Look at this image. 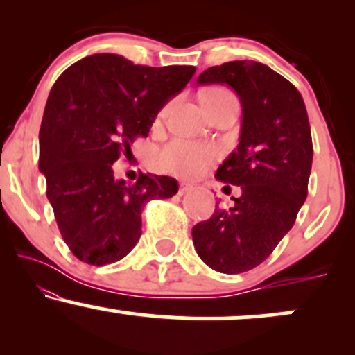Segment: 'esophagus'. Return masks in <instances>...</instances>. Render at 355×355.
Listing matches in <instances>:
<instances>
[{"instance_id":"34e87169","label":"esophagus","mask_w":355,"mask_h":355,"mask_svg":"<svg viewBox=\"0 0 355 355\" xmlns=\"http://www.w3.org/2000/svg\"><path fill=\"white\" fill-rule=\"evenodd\" d=\"M191 190V185H187V183H182L180 189H178V195H185Z\"/></svg>"}]
</instances>
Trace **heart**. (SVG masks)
I'll return each mask as SVG.
<instances>
[{"instance_id": "b5f03b06", "label": "heart", "mask_w": 355, "mask_h": 355, "mask_svg": "<svg viewBox=\"0 0 355 355\" xmlns=\"http://www.w3.org/2000/svg\"><path fill=\"white\" fill-rule=\"evenodd\" d=\"M232 93L223 88H211L205 93L203 100H215L222 96H229ZM168 112L165 107L158 112V120H162ZM220 157V150L215 145L195 144V141L187 140H172L166 144L158 155V164L165 172L178 175V177L195 178L205 172L209 166L217 162Z\"/></svg>"}]
</instances>
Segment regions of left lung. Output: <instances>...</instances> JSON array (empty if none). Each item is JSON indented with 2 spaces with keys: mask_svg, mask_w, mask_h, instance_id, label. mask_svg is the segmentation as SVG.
I'll return each instance as SVG.
<instances>
[{
  "mask_svg": "<svg viewBox=\"0 0 355 355\" xmlns=\"http://www.w3.org/2000/svg\"><path fill=\"white\" fill-rule=\"evenodd\" d=\"M197 83L229 85L242 103L240 144L215 173L242 191L232 197L234 207L215 209L209 220L191 229L195 250L207 266L222 274H240L274 252L307 198L311 125L299 89L259 61L211 67Z\"/></svg>",
  "mask_w": 355,
  "mask_h": 355,
  "instance_id": "obj_1",
  "label": "left lung"
}]
</instances>
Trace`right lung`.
I'll return each instance as SVG.
<instances>
[{"label":"right lung","instance_id":"1","mask_svg":"<svg viewBox=\"0 0 355 355\" xmlns=\"http://www.w3.org/2000/svg\"><path fill=\"white\" fill-rule=\"evenodd\" d=\"M195 67H145L112 53L76 61L53 85L40 128V170L71 254L107 266L137 245L141 210L178 191L172 177L140 173L116 180L113 164L148 135L162 107L191 80Z\"/></svg>","mask_w":355,"mask_h":355}]
</instances>
